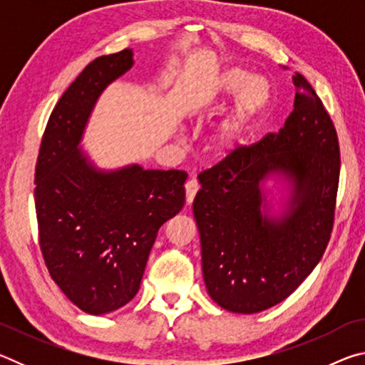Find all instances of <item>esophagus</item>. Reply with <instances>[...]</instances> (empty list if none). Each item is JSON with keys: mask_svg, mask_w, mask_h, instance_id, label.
<instances>
[{"mask_svg": "<svg viewBox=\"0 0 365 365\" xmlns=\"http://www.w3.org/2000/svg\"><path fill=\"white\" fill-rule=\"evenodd\" d=\"M197 190H200V185H197L196 180H188L185 183V195H187V205H191L195 200V196L197 193Z\"/></svg>", "mask_w": 365, "mask_h": 365, "instance_id": "obj_1", "label": "esophagus"}]
</instances>
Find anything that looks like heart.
<instances>
[{
    "label": "heart",
    "instance_id": "1",
    "mask_svg": "<svg viewBox=\"0 0 365 365\" xmlns=\"http://www.w3.org/2000/svg\"><path fill=\"white\" fill-rule=\"evenodd\" d=\"M225 95H238L233 109L215 123L205 138V150L212 158L225 159L248 143L250 133L267 109L272 86L262 77H251L243 69H230L222 80Z\"/></svg>",
    "mask_w": 365,
    "mask_h": 365
}]
</instances>
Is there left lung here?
<instances>
[{"label":"left lung","instance_id":"1","mask_svg":"<svg viewBox=\"0 0 365 365\" xmlns=\"http://www.w3.org/2000/svg\"><path fill=\"white\" fill-rule=\"evenodd\" d=\"M294 108L279 132L201 172L193 201L202 277L220 307L256 314L287 299L324 256L339 180L336 130L320 98L296 72ZM289 182L279 215L262 185Z\"/></svg>","mask_w":365,"mask_h":365}]
</instances>
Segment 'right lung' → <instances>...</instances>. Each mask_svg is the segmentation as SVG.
I'll return each instance as SVG.
<instances>
[{
    "label": "right lung",
    "instance_id": "obj_1",
    "mask_svg": "<svg viewBox=\"0 0 365 365\" xmlns=\"http://www.w3.org/2000/svg\"><path fill=\"white\" fill-rule=\"evenodd\" d=\"M133 66L132 49L96 58L49 115L35 169L40 248L51 279L91 316L138 293L164 222L182 211L187 172L96 168L80 141L98 98Z\"/></svg>",
    "mask_w": 365,
    "mask_h": 365
}]
</instances>
